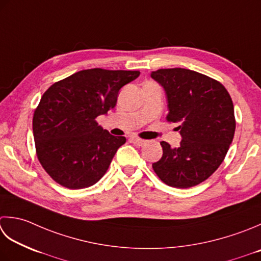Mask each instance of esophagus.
Segmentation results:
<instances>
[{"label":"esophagus","instance_id":"1","mask_svg":"<svg viewBox=\"0 0 261 261\" xmlns=\"http://www.w3.org/2000/svg\"><path fill=\"white\" fill-rule=\"evenodd\" d=\"M131 142H134L136 146H144L146 144V140L140 139V138H131Z\"/></svg>","mask_w":261,"mask_h":261}]
</instances>
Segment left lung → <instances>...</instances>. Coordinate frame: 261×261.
<instances>
[{
  "instance_id": "obj_1",
  "label": "left lung",
  "mask_w": 261,
  "mask_h": 261,
  "mask_svg": "<svg viewBox=\"0 0 261 261\" xmlns=\"http://www.w3.org/2000/svg\"><path fill=\"white\" fill-rule=\"evenodd\" d=\"M151 78L164 87L166 120L177 123L182 136L177 148L161 142L163 156L152 170L170 187H195L207 180L227 154L237 124L232 98L219 81L192 70L158 69Z\"/></svg>"
}]
</instances>
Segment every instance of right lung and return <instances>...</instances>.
Segmentation results:
<instances>
[{"mask_svg":"<svg viewBox=\"0 0 261 261\" xmlns=\"http://www.w3.org/2000/svg\"><path fill=\"white\" fill-rule=\"evenodd\" d=\"M139 71L83 70L53 84L45 91L33 117V132L40 165L68 189L98 182L125 137L112 136L97 116L113 109L124 85Z\"/></svg>","mask_w":261,"mask_h":261,"instance_id":"obj_1","label":"right lung"}]
</instances>
